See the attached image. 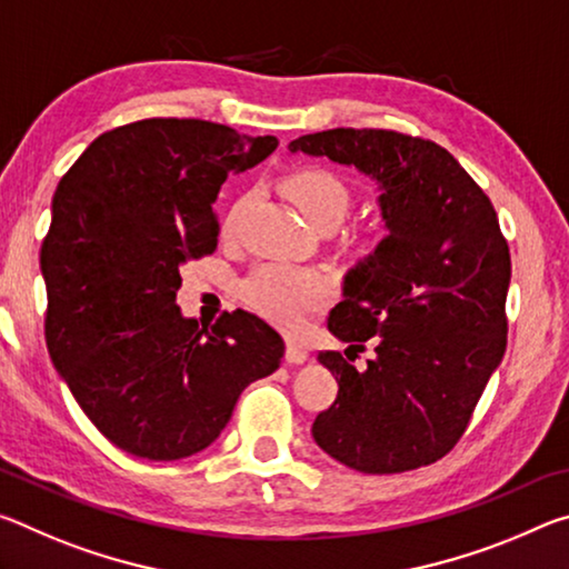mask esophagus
<instances>
[{
    "label": "esophagus",
    "instance_id": "1",
    "mask_svg": "<svg viewBox=\"0 0 569 569\" xmlns=\"http://www.w3.org/2000/svg\"><path fill=\"white\" fill-rule=\"evenodd\" d=\"M306 359H308V351L303 349V346H298L296 341L286 343V363L298 366V363H303Z\"/></svg>",
    "mask_w": 569,
    "mask_h": 569
}]
</instances>
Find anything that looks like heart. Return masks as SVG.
<instances>
[{
    "label": "heart",
    "instance_id": "heart-1",
    "mask_svg": "<svg viewBox=\"0 0 569 569\" xmlns=\"http://www.w3.org/2000/svg\"><path fill=\"white\" fill-rule=\"evenodd\" d=\"M288 196L301 208V213L319 228L323 223L339 226L351 208V190L341 176L326 168H301L286 180ZM246 200L233 208L228 228L233 226ZM243 298L281 329H301L306 319L331 301V278L316 268L288 263H266L256 268L243 283Z\"/></svg>",
    "mask_w": 569,
    "mask_h": 569
}]
</instances>
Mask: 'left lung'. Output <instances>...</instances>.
Listing matches in <instances>:
<instances>
[{"label":"left lung","instance_id":"obj_1","mask_svg":"<svg viewBox=\"0 0 569 569\" xmlns=\"http://www.w3.org/2000/svg\"><path fill=\"white\" fill-rule=\"evenodd\" d=\"M288 150L377 180L387 230L329 313L336 339L353 351L371 343L377 356L359 371L339 351L319 353L339 397L313 421L316 445L363 475L427 467L465 435L507 349L512 261L495 208L431 140L336 128Z\"/></svg>","mask_w":569,"mask_h":569}]
</instances>
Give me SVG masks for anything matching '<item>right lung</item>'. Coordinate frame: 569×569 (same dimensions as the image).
Instances as JSON below:
<instances>
[{
	"label": "right lung",
	"instance_id": "1",
	"mask_svg": "<svg viewBox=\"0 0 569 569\" xmlns=\"http://www.w3.org/2000/svg\"><path fill=\"white\" fill-rule=\"evenodd\" d=\"M273 134L152 118L100 134L52 198L40 253L44 339L74 401L114 447L152 461L213 445L236 401L281 366L283 339L233 311L200 329L176 303L180 268L213 253V203Z\"/></svg>",
	"mask_w": 569,
	"mask_h": 569
}]
</instances>
